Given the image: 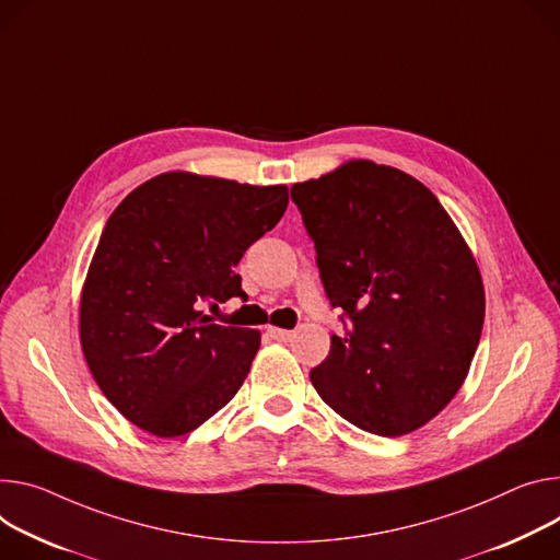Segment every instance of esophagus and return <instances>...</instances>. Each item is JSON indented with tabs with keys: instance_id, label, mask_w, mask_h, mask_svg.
<instances>
[{
	"instance_id": "obj_1",
	"label": "esophagus",
	"mask_w": 560,
	"mask_h": 560,
	"mask_svg": "<svg viewBox=\"0 0 560 560\" xmlns=\"http://www.w3.org/2000/svg\"><path fill=\"white\" fill-rule=\"evenodd\" d=\"M268 335H270L272 339H277V341H288V339L292 337V332H290V330H283V328H275V326H270V328H268Z\"/></svg>"
}]
</instances>
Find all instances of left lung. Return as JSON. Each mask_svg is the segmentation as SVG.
Segmentation results:
<instances>
[{
	"label": "left lung",
	"instance_id": "8db88e82",
	"mask_svg": "<svg viewBox=\"0 0 560 560\" xmlns=\"http://www.w3.org/2000/svg\"><path fill=\"white\" fill-rule=\"evenodd\" d=\"M346 335L311 371L350 424L397 438L433 420L463 386L485 322L474 254L413 176L350 161L290 189Z\"/></svg>",
	"mask_w": 560,
	"mask_h": 560
}]
</instances>
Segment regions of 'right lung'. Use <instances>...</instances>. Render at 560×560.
Here are the masks:
<instances>
[{
    "label": "right lung",
    "instance_id": "right-lung-1",
    "mask_svg": "<svg viewBox=\"0 0 560 560\" xmlns=\"http://www.w3.org/2000/svg\"><path fill=\"white\" fill-rule=\"evenodd\" d=\"M288 208V187L167 172L109 217L80 299V341L100 390L142 431L178 438L236 395L261 332L217 324L245 296L236 264Z\"/></svg>",
    "mask_w": 560,
    "mask_h": 560
}]
</instances>
